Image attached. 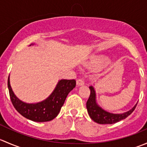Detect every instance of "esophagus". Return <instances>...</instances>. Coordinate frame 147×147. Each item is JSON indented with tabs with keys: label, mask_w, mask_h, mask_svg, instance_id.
Returning <instances> with one entry per match:
<instances>
[{
	"label": "esophagus",
	"mask_w": 147,
	"mask_h": 147,
	"mask_svg": "<svg viewBox=\"0 0 147 147\" xmlns=\"http://www.w3.org/2000/svg\"><path fill=\"white\" fill-rule=\"evenodd\" d=\"M77 84H78V86L84 85V80H83V79H82V78H80V79H78V80H77Z\"/></svg>",
	"instance_id": "obj_1"
}]
</instances>
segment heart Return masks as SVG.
I'll use <instances>...</instances> for the list:
<instances>
[{"label":"heart","mask_w":147,"mask_h":147,"mask_svg":"<svg viewBox=\"0 0 147 147\" xmlns=\"http://www.w3.org/2000/svg\"><path fill=\"white\" fill-rule=\"evenodd\" d=\"M107 63V60L101 57H94L90 60V64L94 67H102Z\"/></svg>","instance_id":"heart-1"}]
</instances>
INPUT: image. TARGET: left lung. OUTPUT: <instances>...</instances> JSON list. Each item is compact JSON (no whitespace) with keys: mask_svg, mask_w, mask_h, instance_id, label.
Segmentation results:
<instances>
[{"mask_svg":"<svg viewBox=\"0 0 147 147\" xmlns=\"http://www.w3.org/2000/svg\"><path fill=\"white\" fill-rule=\"evenodd\" d=\"M90 95L87 100L86 107H87V112L91 119L98 124H115L121 120L124 119L127 117L129 116L134 110L135 109L137 104L134 105V107L122 114H113L104 110L100 107L96 102V94L95 90L92 86L90 87Z\"/></svg>","mask_w":147,"mask_h":147,"instance_id":"8db88e82","label":"left lung"}]
</instances>
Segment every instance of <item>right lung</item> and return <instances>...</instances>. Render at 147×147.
Returning a JSON list of instances; mask_svg holds the SVG:
<instances>
[{"instance_id":"obj_1","label":"right lung","mask_w":147,"mask_h":147,"mask_svg":"<svg viewBox=\"0 0 147 147\" xmlns=\"http://www.w3.org/2000/svg\"><path fill=\"white\" fill-rule=\"evenodd\" d=\"M76 85L75 80H61L55 89L44 101L38 103L28 104L19 100L12 90L10 79H8V87L12 104L16 110L24 117L34 121L44 122L53 120L57 116L63 107L67 96Z\"/></svg>"}]
</instances>
